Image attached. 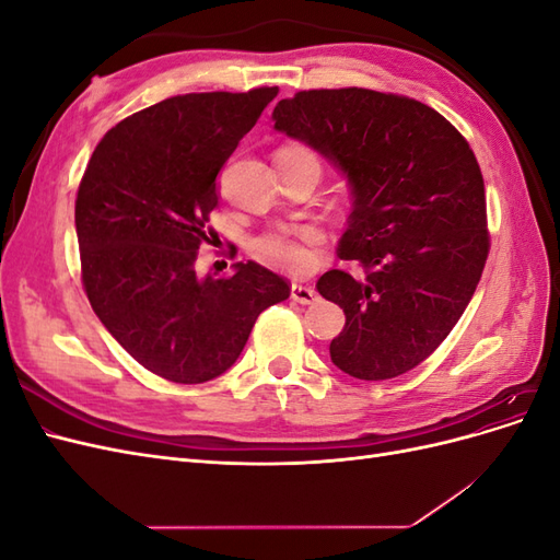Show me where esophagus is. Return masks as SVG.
Returning a JSON list of instances; mask_svg holds the SVG:
<instances>
[{"label":"esophagus","instance_id":"esophagus-1","mask_svg":"<svg viewBox=\"0 0 560 560\" xmlns=\"http://www.w3.org/2000/svg\"><path fill=\"white\" fill-rule=\"evenodd\" d=\"M292 299L296 303H313V301H317V292L313 290V287H308V284L294 282L292 284Z\"/></svg>","mask_w":560,"mask_h":560}]
</instances>
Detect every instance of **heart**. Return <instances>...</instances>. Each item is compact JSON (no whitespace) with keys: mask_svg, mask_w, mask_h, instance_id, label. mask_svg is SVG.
Listing matches in <instances>:
<instances>
[{"mask_svg":"<svg viewBox=\"0 0 560 560\" xmlns=\"http://www.w3.org/2000/svg\"><path fill=\"white\" fill-rule=\"evenodd\" d=\"M287 151H303L311 154L308 149L287 147ZM322 247V233L313 226H282L268 229L252 238L249 252L254 259L266 264L268 268L284 270V273H308L317 264V254Z\"/></svg>","mask_w":560,"mask_h":560,"instance_id":"1","label":"heart"}]
</instances>
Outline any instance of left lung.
I'll return each instance as SVG.
<instances>
[{
  "label": "left lung",
  "mask_w": 560,
  "mask_h": 560,
  "mask_svg": "<svg viewBox=\"0 0 560 560\" xmlns=\"http://www.w3.org/2000/svg\"><path fill=\"white\" fill-rule=\"evenodd\" d=\"M273 121L350 184L336 252L364 276L334 268L317 280L346 313L331 362L360 381L406 374L451 334L483 273L490 235L477 156L442 114L395 93L301 91L280 100Z\"/></svg>",
  "instance_id": "8db88e82"
}]
</instances>
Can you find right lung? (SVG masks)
I'll use <instances>...</instances> for the list:
<instances>
[{"label":"right lung","instance_id":"1","mask_svg":"<svg viewBox=\"0 0 560 560\" xmlns=\"http://www.w3.org/2000/svg\"><path fill=\"white\" fill-rule=\"evenodd\" d=\"M278 86L186 93L116 124L81 177V282L107 331L151 374L206 383L235 364L249 331L292 287L259 264L198 278L217 175Z\"/></svg>","mask_w":560,"mask_h":560}]
</instances>
